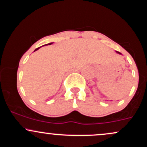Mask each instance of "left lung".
<instances>
[{"label":"left lung","instance_id":"left-lung-1","mask_svg":"<svg viewBox=\"0 0 147 147\" xmlns=\"http://www.w3.org/2000/svg\"><path fill=\"white\" fill-rule=\"evenodd\" d=\"M115 52H117V54H119V55H122V54H121V53H120V52H117V51H115Z\"/></svg>","mask_w":147,"mask_h":147}]
</instances>
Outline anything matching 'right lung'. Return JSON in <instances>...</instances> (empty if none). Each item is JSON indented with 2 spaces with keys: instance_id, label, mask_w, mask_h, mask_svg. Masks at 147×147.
Listing matches in <instances>:
<instances>
[{
  "instance_id": "add662e5",
  "label": "right lung",
  "mask_w": 147,
  "mask_h": 147,
  "mask_svg": "<svg viewBox=\"0 0 147 147\" xmlns=\"http://www.w3.org/2000/svg\"><path fill=\"white\" fill-rule=\"evenodd\" d=\"M54 42H51V43H48V44H45V45H52V43H53ZM44 45H42V46H44ZM42 46H41V47H39V48H36V49H35V50L34 52H35V51H36V50H38V49H39L40 48H41Z\"/></svg>"
}]
</instances>
